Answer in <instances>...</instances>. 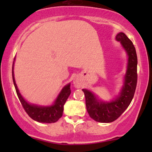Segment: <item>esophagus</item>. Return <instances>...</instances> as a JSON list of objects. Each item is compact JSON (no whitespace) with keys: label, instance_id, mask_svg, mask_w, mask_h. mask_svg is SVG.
<instances>
[{"label":"esophagus","instance_id":"esophagus-1","mask_svg":"<svg viewBox=\"0 0 152 152\" xmlns=\"http://www.w3.org/2000/svg\"><path fill=\"white\" fill-rule=\"evenodd\" d=\"M73 85H74V86L77 88H81L82 86V80H81V79L79 77H76L75 79H74Z\"/></svg>","mask_w":152,"mask_h":152}]
</instances>
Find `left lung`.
<instances>
[{
    "instance_id": "8db88e82",
    "label": "left lung",
    "mask_w": 152,
    "mask_h": 152,
    "mask_svg": "<svg viewBox=\"0 0 152 152\" xmlns=\"http://www.w3.org/2000/svg\"><path fill=\"white\" fill-rule=\"evenodd\" d=\"M127 55V66L124 83L119 95L109 102L102 101L92 91L82 89L86 98V110L95 121L109 123L118 119L127 109L134 97L137 84V55L132 41L123 32L115 37Z\"/></svg>"
}]
</instances>
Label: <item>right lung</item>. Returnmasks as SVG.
<instances>
[{"instance_id": "add662e5", "label": "right lung", "mask_w": 152, "mask_h": 152, "mask_svg": "<svg viewBox=\"0 0 152 152\" xmlns=\"http://www.w3.org/2000/svg\"><path fill=\"white\" fill-rule=\"evenodd\" d=\"M15 60V58H14ZM14 61L12 66V78L14 87H15L18 97L21 104L28 114V115L35 121L42 123H53L58 121V120L63 115L64 105L70 95V83L66 84L60 91L57 98L54 101L53 104L49 106H41L35 104L29 103L24 99L18 90L17 85L16 84L14 74Z\"/></svg>"}]
</instances>
